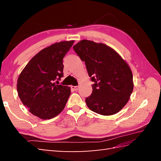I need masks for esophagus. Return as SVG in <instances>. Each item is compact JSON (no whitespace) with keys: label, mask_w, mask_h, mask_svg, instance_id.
Returning <instances> with one entry per match:
<instances>
[{"label":"esophagus","mask_w":161,"mask_h":161,"mask_svg":"<svg viewBox=\"0 0 161 161\" xmlns=\"http://www.w3.org/2000/svg\"><path fill=\"white\" fill-rule=\"evenodd\" d=\"M71 88L73 90H74V91H77L78 89H79V86H71Z\"/></svg>","instance_id":"34e87169"}]
</instances>
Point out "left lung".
I'll return each mask as SVG.
<instances>
[{
	"label": "left lung",
	"instance_id": "obj_1",
	"mask_svg": "<svg viewBox=\"0 0 161 161\" xmlns=\"http://www.w3.org/2000/svg\"><path fill=\"white\" fill-rule=\"evenodd\" d=\"M85 62L92 85V93L86 98L91 111L102 115L117 114L129 100L133 89V75L129 65L104 43L81 40L73 46Z\"/></svg>",
	"mask_w": 161,
	"mask_h": 161
}]
</instances>
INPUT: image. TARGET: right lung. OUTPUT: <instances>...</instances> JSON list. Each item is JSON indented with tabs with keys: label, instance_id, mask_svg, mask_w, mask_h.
<instances>
[{
	"label": "right lung",
	"instance_id": "add662e5",
	"mask_svg": "<svg viewBox=\"0 0 161 161\" xmlns=\"http://www.w3.org/2000/svg\"><path fill=\"white\" fill-rule=\"evenodd\" d=\"M73 43L74 41L61 42L41 50L18 78L20 100L32 114L41 119H51L59 114L70 96L69 86L54 81L64 76L63 59Z\"/></svg>",
	"mask_w": 161,
	"mask_h": 161
}]
</instances>
